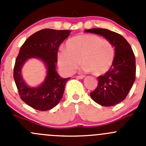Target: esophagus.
I'll list each match as a JSON object with an SVG mask.
<instances>
[{"label":"esophagus","instance_id":"esophagus-1","mask_svg":"<svg viewBox=\"0 0 146 146\" xmlns=\"http://www.w3.org/2000/svg\"><path fill=\"white\" fill-rule=\"evenodd\" d=\"M84 78H85V76H76V78H78V79H83Z\"/></svg>","mask_w":146,"mask_h":146}]
</instances>
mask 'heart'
<instances>
[{
    "instance_id": "obj_1",
    "label": "heart",
    "mask_w": 146,
    "mask_h": 146,
    "mask_svg": "<svg viewBox=\"0 0 146 146\" xmlns=\"http://www.w3.org/2000/svg\"><path fill=\"white\" fill-rule=\"evenodd\" d=\"M66 48L58 52V64L66 74H71L80 64L85 71L95 76L107 73L114 62L115 51L112 44L99 36L81 34L66 42Z\"/></svg>"
}]
</instances>
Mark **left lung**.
Instances as JSON below:
<instances>
[{"label": "left lung", "mask_w": 146, "mask_h": 146, "mask_svg": "<svg viewBox=\"0 0 146 146\" xmlns=\"http://www.w3.org/2000/svg\"><path fill=\"white\" fill-rule=\"evenodd\" d=\"M85 32L104 36L115 48L112 66L98 78V87L90 97L102 106L117 104L125 100L136 80V59L131 46L123 36L109 29L95 28Z\"/></svg>", "instance_id": "8db88e82"}]
</instances>
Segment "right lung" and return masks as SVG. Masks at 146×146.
<instances>
[{"label": "right lung", "instance_id": "obj_1", "mask_svg": "<svg viewBox=\"0 0 146 146\" xmlns=\"http://www.w3.org/2000/svg\"><path fill=\"white\" fill-rule=\"evenodd\" d=\"M70 30L44 29L35 32L25 42L15 60L14 77L22 100L39 111L54 108L62 99L65 86L70 78H63L56 70L60 44L69 36ZM38 58L47 68L45 80L36 87L28 86L21 76V68L27 60Z\"/></svg>", "mask_w": 146, "mask_h": 146}]
</instances>
